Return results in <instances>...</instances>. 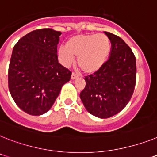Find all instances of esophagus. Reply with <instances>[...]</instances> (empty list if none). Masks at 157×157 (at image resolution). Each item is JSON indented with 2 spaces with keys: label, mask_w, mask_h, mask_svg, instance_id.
I'll return each instance as SVG.
<instances>
[{
  "label": "esophagus",
  "mask_w": 157,
  "mask_h": 157,
  "mask_svg": "<svg viewBox=\"0 0 157 157\" xmlns=\"http://www.w3.org/2000/svg\"><path fill=\"white\" fill-rule=\"evenodd\" d=\"M78 77V75L76 74V73H75V72H72V75H71V79L72 80H75V79H76Z\"/></svg>",
  "instance_id": "1"
}]
</instances>
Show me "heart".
<instances>
[{"label": "heart", "mask_w": 157, "mask_h": 157, "mask_svg": "<svg viewBox=\"0 0 157 157\" xmlns=\"http://www.w3.org/2000/svg\"><path fill=\"white\" fill-rule=\"evenodd\" d=\"M111 40L104 33L78 35L71 37L58 50L60 62L69 66L77 56V64L86 73H93L103 66L111 52Z\"/></svg>", "instance_id": "b5f03b06"}]
</instances>
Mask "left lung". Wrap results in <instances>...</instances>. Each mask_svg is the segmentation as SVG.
<instances>
[{"label":"left lung","instance_id":"left-lung-1","mask_svg":"<svg viewBox=\"0 0 157 157\" xmlns=\"http://www.w3.org/2000/svg\"><path fill=\"white\" fill-rule=\"evenodd\" d=\"M111 40L109 60L93 74L85 76L80 97L90 114L109 118L125 107L133 94L136 64L133 52L117 35L105 32Z\"/></svg>","mask_w":157,"mask_h":157}]
</instances>
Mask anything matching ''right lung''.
I'll return each mask as SVG.
<instances>
[{"label": "right lung", "instance_id": "1", "mask_svg": "<svg viewBox=\"0 0 157 157\" xmlns=\"http://www.w3.org/2000/svg\"><path fill=\"white\" fill-rule=\"evenodd\" d=\"M61 33L52 29L30 32L14 46L8 83L18 107L33 116L47 113L70 81L72 72L58 62L57 44Z\"/></svg>", "mask_w": 157, "mask_h": 157}]
</instances>
